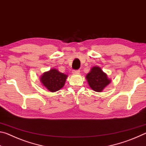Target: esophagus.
<instances>
[{
    "instance_id": "1",
    "label": "esophagus",
    "mask_w": 146,
    "mask_h": 146,
    "mask_svg": "<svg viewBox=\"0 0 146 146\" xmlns=\"http://www.w3.org/2000/svg\"><path fill=\"white\" fill-rule=\"evenodd\" d=\"M72 73L75 75H78V74L80 73V70H73Z\"/></svg>"
}]
</instances>
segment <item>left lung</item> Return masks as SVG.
Returning a JSON list of instances; mask_svg holds the SVG:
<instances>
[{
  "instance_id": "left-lung-1",
  "label": "left lung",
  "mask_w": 146,
  "mask_h": 146,
  "mask_svg": "<svg viewBox=\"0 0 146 146\" xmlns=\"http://www.w3.org/2000/svg\"><path fill=\"white\" fill-rule=\"evenodd\" d=\"M89 86L93 90L101 92L111 82L106 74L98 66L91 68V71L86 75Z\"/></svg>"
}]
</instances>
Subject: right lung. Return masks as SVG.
Wrapping results in <instances>:
<instances>
[{
	"instance_id": "add662e5",
	"label": "right lung",
	"mask_w": 146,
	"mask_h": 146,
	"mask_svg": "<svg viewBox=\"0 0 146 146\" xmlns=\"http://www.w3.org/2000/svg\"><path fill=\"white\" fill-rule=\"evenodd\" d=\"M68 77L67 75L60 73L56 69H51L44 73L40 76V81L43 86L51 92L60 90L64 86Z\"/></svg>"
}]
</instances>
